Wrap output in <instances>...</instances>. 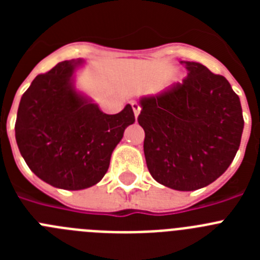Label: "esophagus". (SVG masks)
<instances>
[{
	"label": "esophagus",
	"mask_w": 260,
	"mask_h": 260,
	"mask_svg": "<svg viewBox=\"0 0 260 260\" xmlns=\"http://www.w3.org/2000/svg\"><path fill=\"white\" fill-rule=\"evenodd\" d=\"M132 107H133V110H134L135 118H137V117L139 116V113H141V105L138 104L137 102H133L132 103Z\"/></svg>",
	"instance_id": "34e87169"
}]
</instances>
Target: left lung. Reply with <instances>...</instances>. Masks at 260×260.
I'll return each mask as SVG.
<instances>
[{
  "label": "left lung",
  "mask_w": 260,
  "mask_h": 260,
  "mask_svg": "<svg viewBox=\"0 0 260 260\" xmlns=\"http://www.w3.org/2000/svg\"><path fill=\"white\" fill-rule=\"evenodd\" d=\"M187 77L156 96L141 99L147 168L158 183L192 191L217 180L241 143L240 98L222 75L185 62Z\"/></svg>",
  "instance_id": "1"
}]
</instances>
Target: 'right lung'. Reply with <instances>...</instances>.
<instances>
[{"instance_id": "obj_1", "label": "right lung", "mask_w": 260, "mask_h": 260, "mask_svg": "<svg viewBox=\"0 0 260 260\" xmlns=\"http://www.w3.org/2000/svg\"><path fill=\"white\" fill-rule=\"evenodd\" d=\"M82 61H63L39 74L20 99L15 139L24 161L39 178L65 190L102 181L110 156L135 117L127 104L105 114L79 95L73 74Z\"/></svg>"}]
</instances>
